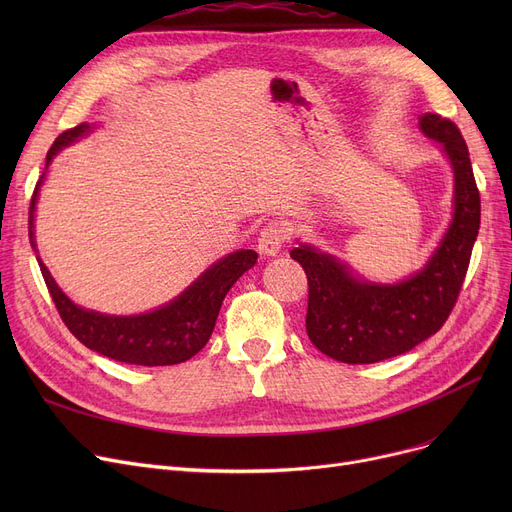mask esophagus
Wrapping results in <instances>:
<instances>
[{
  "mask_svg": "<svg viewBox=\"0 0 512 512\" xmlns=\"http://www.w3.org/2000/svg\"><path fill=\"white\" fill-rule=\"evenodd\" d=\"M284 228L282 224L278 222H272L267 224L261 234H259V240H257V249L261 255L265 257H276L280 251H282V245H284Z\"/></svg>",
  "mask_w": 512,
  "mask_h": 512,
  "instance_id": "34e87169",
  "label": "esophagus"
}]
</instances>
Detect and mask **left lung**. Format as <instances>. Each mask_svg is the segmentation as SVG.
Listing matches in <instances>:
<instances>
[{"label":"left lung","instance_id":"obj_1","mask_svg":"<svg viewBox=\"0 0 512 512\" xmlns=\"http://www.w3.org/2000/svg\"><path fill=\"white\" fill-rule=\"evenodd\" d=\"M419 130L440 143L454 176L452 220L421 270L382 284L353 274L348 263L307 242L290 251L309 280V340L324 355L348 365L398 357L436 334L467 274L481 218L467 143L456 124L438 114H423Z\"/></svg>","mask_w":512,"mask_h":512}]
</instances>
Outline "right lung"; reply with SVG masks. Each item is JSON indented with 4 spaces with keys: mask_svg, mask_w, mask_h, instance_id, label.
Returning a JSON list of instances; mask_svg holds the SVG:
<instances>
[{
    "mask_svg": "<svg viewBox=\"0 0 512 512\" xmlns=\"http://www.w3.org/2000/svg\"><path fill=\"white\" fill-rule=\"evenodd\" d=\"M93 128L95 126L87 122L78 124L62 132L47 151L45 172L37 182L29 211V238L35 251V209L47 168L64 147L87 137ZM37 261L60 317L80 342L91 351L120 363L157 367L184 363L201 351L213 332L228 290L257 263V253L240 249L218 259L176 299L139 315H107L72 303L39 255Z\"/></svg>",
    "mask_w": 512,
    "mask_h": 512,
    "instance_id": "obj_1",
    "label": "right lung"
}]
</instances>
